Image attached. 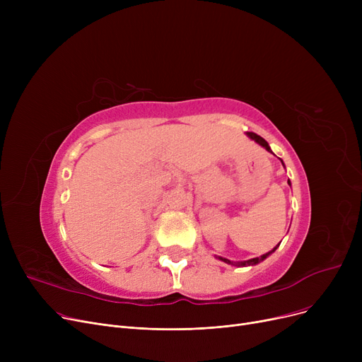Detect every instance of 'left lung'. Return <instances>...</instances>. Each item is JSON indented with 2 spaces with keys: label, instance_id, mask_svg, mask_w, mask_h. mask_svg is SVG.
Listing matches in <instances>:
<instances>
[{
  "label": "left lung",
  "instance_id": "8db88e82",
  "mask_svg": "<svg viewBox=\"0 0 362 362\" xmlns=\"http://www.w3.org/2000/svg\"><path fill=\"white\" fill-rule=\"evenodd\" d=\"M246 136H248L250 139H252V141H255L258 145H261L264 149H267L269 152H272L273 154V151H272V148H270V145L267 144V141L265 139H262L261 136H258L257 133H252V132H246ZM281 161V160H280ZM281 164H283V161H281ZM284 165V164H283ZM288 183H289V186H291V180H288ZM280 245V243H279ZM279 245H276L274 248L270 251V252H267V254H264V255H261V257H257V258H251V259H246V261H230V259H227V258H223V257H218V255H216V258L217 259H220V261H223V262H226V264H230V265H236V267H246V265H257V264H259L261 261H264L265 258H267L269 255H272L277 248H279Z\"/></svg>",
  "mask_w": 362,
  "mask_h": 362
}]
</instances>
